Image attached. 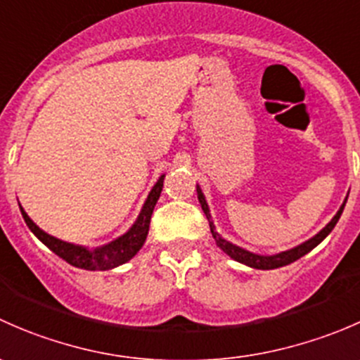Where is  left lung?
<instances>
[{
	"mask_svg": "<svg viewBox=\"0 0 360 360\" xmlns=\"http://www.w3.org/2000/svg\"><path fill=\"white\" fill-rule=\"evenodd\" d=\"M197 195H198V202H200L202 205V210L205 212L207 219H209V226H210V233H212L214 240H216V245L223 252H226L228 256L233 257L235 261H238V263H244L248 264L250 268H257V270H274V268H281V266H285V264L292 263V261L300 259L301 256H304V254L310 252L311 249L317 248L319 244H321L322 240H324L326 237H328L329 233H331L333 228L336 226L338 219H340L341 212H343L345 209V203L341 205V209L338 210V214L335 217L331 219V223L328 224V226L324 228L322 231H319L317 235H315L314 238H310L308 242H304V244L297 245V248H294L291 250H285V252H281V254H275V256H259V254H252L249 252V250L242 249V248H237V245L230 244L228 240H224V238L219 237V233L216 231V226H214V223L210 221V212H209V205H207L205 202V197H203L202 190L197 186Z\"/></svg>",
	"mask_w": 360,
	"mask_h": 360,
	"instance_id": "1",
	"label": "left lung"
}]
</instances>
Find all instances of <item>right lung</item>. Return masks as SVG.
<instances>
[{"label":"right lung","instance_id":"1","mask_svg":"<svg viewBox=\"0 0 360 360\" xmlns=\"http://www.w3.org/2000/svg\"><path fill=\"white\" fill-rule=\"evenodd\" d=\"M163 188V176L160 177L158 183L155 184L151 193L148 195V200L144 203L143 210H141L139 217L134 223V226L127 231L123 237L116 238L111 244L104 245L96 250H89L85 248H79V245L68 244V242L59 240L56 237H50L49 233H45L43 230H39L34 223L31 221V217L24 212V209L20 207V212L25 224L29 226V230L43 242L50 250L57 254L59 257H63L64 261H68L69 264L76 268H85V270H110V268L120 266V264L127 263L129 259H132L139 249L143 248L144 240L148 237V230H150V219L151 214H153L155 203H157L160 193H162Z\"/></svg>","mask_w":360,"mask_h":360}]
</instances>
